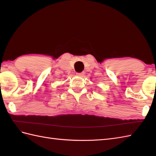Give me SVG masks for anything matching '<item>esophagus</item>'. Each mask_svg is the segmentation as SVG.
<instances>
[{"label":"esophagus","instance_id":"34e87169","mask_svg":"<svg viewBox=\"0 0 156 156\" xmlns=\"http://www.w3.org/2000/svg\"><path fill=\"white\" fill-rule=\"evenodd\" d=\"M76 75L78 76H80V77H82V76H84V72H80V73H77Z\"/></svg>","mask_w":156,"mask_h":156}]
</instances>
